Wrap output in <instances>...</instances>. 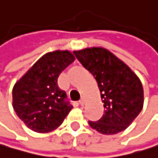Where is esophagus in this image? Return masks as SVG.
I'll return each mask as SVG.
<instances>
[{
	"instance_id": "esophagus-1",
	"label": "esophagus",
	"mask_w": 158,
	"mask_h": 158,
	"mask_svg": "<svg viewBox=\"0 0 158 158\" xmlns=\"http://www.w3.org/2000/svg\"><path fill=\"white\" fill-rule=\"evenodd\" d=\"M78 104H80V106H84V104H85V98H81L80 99V102H78Z\"/></svg>"
}]
</instances>
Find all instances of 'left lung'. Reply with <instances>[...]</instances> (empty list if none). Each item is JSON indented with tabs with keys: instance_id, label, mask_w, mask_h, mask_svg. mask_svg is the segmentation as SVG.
<instances>
[{
	"instance_id": "8db88e82",
	"label": "left lung",
	"mask_w": 158,
	"mask_h": 158,
	"mask_svg": "<svg viewBox=\"0 0 158 158\" xmlns=\"http://www.w3.org/2000/svg\"><path fill=\"white\" fill-rule=\"evenodd\" d=\"M73 54L98 81L106 108L101 119L89 121L90 127L102 134L124 131L143 107L140 80L127 64L104 48H86Z\"/></svg>"
}]
</instances>
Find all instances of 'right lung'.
Wrapping results in <instances>:
<instances>
[{"label": "right lung", "mask_w": 158, "mask_h": 158, "mask_svg": "<svg viewBox=\"0 0 158 158\" xmlns=\"http://www.w3.org/2000/svg\"><path fill=\"white\" fill-rule=\"evenodd\" d=\"M74 60L69 51L47 52L15 84L13 107L33 131H54L72 110L67 94L57 86V77Z\"/></svg>", "instance_id": "1"}]
</instances>
